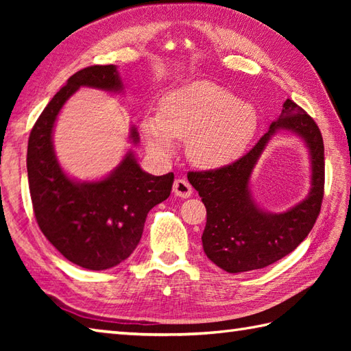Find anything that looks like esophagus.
I'll return each mask as SVG.
<instances>
[{"label": "esophagus", "mask_w": 351, "mask_h": 351, "mask_svg": "<svg viewBox=\"0 0 351 351\" xmlns=\"http://www.w3.org/2000/svg\"><path fill=\"white\" fill-rule=\"evenodd\" d=\"M193 193V187L190 185L189 181L185 180H176L173 184V195L178 197H190Z\"/></svg>", "instance_id": "1"}]
</instances>
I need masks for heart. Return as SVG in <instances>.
I'll return each mask as SVG.
<instances>
[{
	"label": "heart",
	"instance_id": "obj_1",
	"mask_svg": "<svg viewBox=\"0 0 351 351\" xmlns=\"http://www.w3.org/2000/svg\"><path fill=\"white\" fill-rule=\"evenodd\" d=\"M258 123L250 104L210 81H196L164 95L158 114L143 117L141 132L151 152L161 158L173 154V140L187 141L190 161L213 170L240 158Z\"/></svg>",
	"mask_w": 351,
	"mask_h": 351
}]
</instances>
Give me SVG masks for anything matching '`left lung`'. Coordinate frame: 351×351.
Returning <instances> with one entry per match:
<instances>
[{
    "label": "left lung",
    "instance_id": "1",
    "mask_svg": "<svg viewBox=\"0 0 351 351\" xmlns=\"http://www.w3.org/2000/svg\"><path fill=\"white\" fill-rule=\"evenodd\" d=\"M278 130L304 138L311 158V190L285 213L263 212L251 197L248 182L260 154ZM189 181L206 208L202 244L206 256L228 273L258 270L293 252L322 210L324 195V145L317 123L294 101L283 102L282 113L258 143L226 167L189 171Z\"/></svg>",
    "mask_w": 351,
    "mask_h": 351
}]
</instances>
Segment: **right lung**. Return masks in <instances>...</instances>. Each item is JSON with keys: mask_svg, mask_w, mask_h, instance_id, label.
I'll return each instance as SVG.
<instances>
[{"mask_svg": "<svg viewBox=\"0 0 351 351\" xmlns=\"http://www.w3.org/2000/svg\"><path fill=\"white\" fill-rule=\"evenodd\" d=\"M80 87L122 92L123 83L114 64L73 73L29 132L28 185L37 225L48 241L71 263L99 271L121 264L136 250L147 213L170 196L175 176L146 173L131 151L101 181L80 182L66 175L54 152L52 130L64 102ZM130 138L138 143L134 126Z\"/></svg>", "mask_w": 351, "mask_h": 351, "instance_id": "add662e5", "label": "right lung"}]
</instances>
